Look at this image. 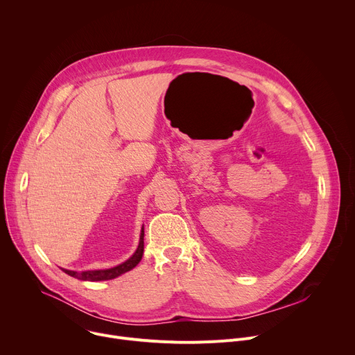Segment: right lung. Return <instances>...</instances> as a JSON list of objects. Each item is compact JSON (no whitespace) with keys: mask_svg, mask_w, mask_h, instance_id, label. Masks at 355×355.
<instances>
[{"mask_svg":"<svg viewBox=\"0 0 355 355\" xmlns=\"http://www.w3.org/2000/svg\"><path fill=\"white\" fill-rule=\"evenodd\" d=\"M143 237H144V229L141 227V232H140V240H139V245L136 248V251L133 252V256L130 259H128L125 263L116 266V267H112V268H107V270H92V271H81V272H77V271H70V270H64L63 271L66 274H69L70 277H74L77 279H81V281H108V279H114L128 271H130L132 268H135L141 257H143V248H144V241H143Z\"/></svg>","mask_w":355,"mask_h":355,"instance_id":"right-lung-1","label":"right lung"}]
</instances>
